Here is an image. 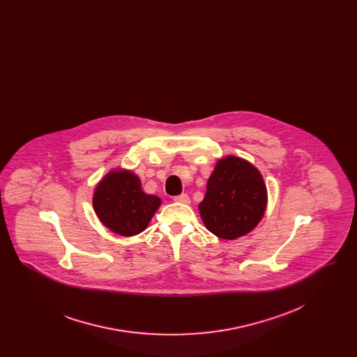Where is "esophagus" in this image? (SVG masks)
Returning a JSON list of instances; mask_svg holds the SVG:
<instances>
[{"label": "esophagus", "instance_id": "obj_1", "mask_svg": "<svg viewBox=\"0 0 357 357\" xmlns=\"http://www.w3.org/2000/svg\"><path fill=\"white\" fill-rule=\"evenodd\" d=\"M174 201L179 202V204H190V198H188L187 194H181V195L174 197Z\"/></svg>", "mask_w": 357, "mask_h": 357}]
</instances>
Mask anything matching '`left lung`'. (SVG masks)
I'll return each mask as SVG.
<instances>
[{
	"label": "left lung",
	"instance_id": "left-lung-1",
	"mask_svg": "<svg viewBox=\"0 0 357 357\" xmlns=\"http://www.w3.org/2000/svg\"><path fill=\"white\" fill-rule=\"evenodd\" d=\"M266 187L259 171L249 162L221 159L207 181L199 213L208 231L234 239L252 231L266 207Z\"/></svg>",
	"mask_w": 357,
	"mask_h": 357
}]
</instances>
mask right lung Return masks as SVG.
Here are the masks:
<instances>
[{
  "instance_id": "1",
  "label": "right lung",
  "mask_w": 357,
  "mask_h": 357,
  "mask_svg": "<svg viewBox=\"0 0 357 357\" xmlns=\"http://www.w3.org/2000/svg\"><path fill=\"white\" fill-rule=\"evenodd\" d=\"M160 199L147 195L139 178L131 172H111L93 195V207L99 220L114 233L130 237L142 233L155 211Z\"/></svg>"
}]
</instances>
